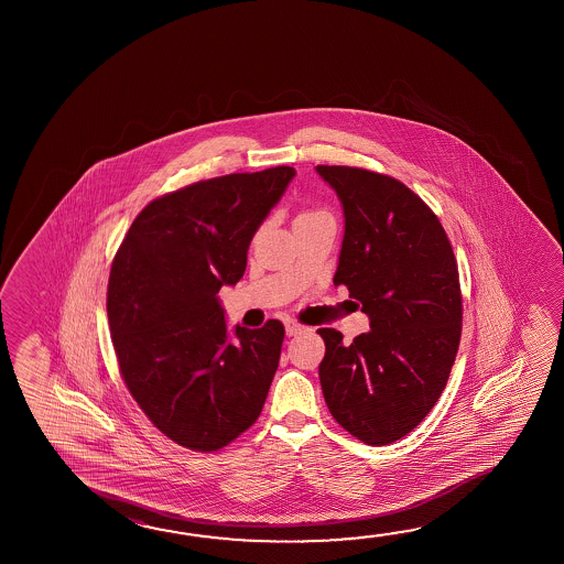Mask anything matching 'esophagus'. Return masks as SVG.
<instances>
[{"mask_svg": "<svg viewBox=\"0 0 564 564\" xmlns=\"http://www.w3.org/2000/svg\"><path fill=\"white\" fill-rule=\"evenodd\" d=\"M306 326L296 323L293 318H286L285 321V333L286 336H296V334L305 333Z\"/></svg>", "mask_w": 564, "mask_h": 564, "instance_id": "1", "label": "esophagus"}]
</instances>
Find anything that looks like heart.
<instances>
[{
    "mask_svg": "<svg viewBox=\"0 0 564 564\" xmlns=\"http://www.w3.org/2000/svg\"><path fill=\"white\" fill-rule=\"evenodd\" d=\"M323 210H305V213L299 214L296 220H306V218H314V216H324Z\"/></svg>",
    "mask_w": 564,
    "mask_h": 564,
    "instance_id": "heart-1",
    "label": "heart"
}]
</instances>
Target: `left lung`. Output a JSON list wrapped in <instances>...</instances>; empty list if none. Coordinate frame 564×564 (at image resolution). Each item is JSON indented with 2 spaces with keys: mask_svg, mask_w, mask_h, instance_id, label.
Here are the masks:
<instances>
[{
  "mask_svg": "<svg viewBox=\"0 0 564 564\" xmlns=\"http://www.w3.org/2000/svg\"><path fill=\"white\" fill-rule=\"evenodd\" d=\"M344 208L334 285H346L370 316L368 333L344 344L321 328L324 401L361 443L403 438L441 398L462 333L453 246L436 214L393 176L318 165Z\"/></svg>",
  "mask_w": 564,
  "mask_h": 564,
  "instance_id": "1",
  "label": "left lung"
}]
</instances>
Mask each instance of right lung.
Wrapping results in <instances>:
<instances>
[{
	"instance_id": "right-lung-1",
	"label": "right lung",
	"mask_w": 564,
	"mask_h": 564,
	"mask_svg": "<svg viewBox=\"0 0 564 564\" xmlns=\"http://www.w3.org/2000/svg\"><path fill=\"white\" fill-rule=\"evenodd\" d=\"M295 175L273 166L159 196L111 263L106 306L121 378L149 421L196 453L248 431L278 371L283 324L230 334L216 295L240 281L253 234Z\"/></svg>"
}]
</instances>
